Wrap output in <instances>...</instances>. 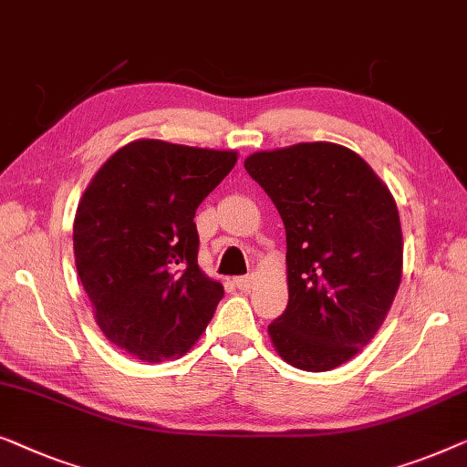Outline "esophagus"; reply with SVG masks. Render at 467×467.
<instances>
[{
    "mask_svg": "<svg viewBox=\"0 0 467 467\" xmlns=\"http://www.w3.org/2000/svg\"><path fill=\"white\" fill-rule=\"evenodd\" d=\"M254 275H245V277H236L234 279V284H236V287H239L241 292H249L254 287Z\"/></svg>",
    "mask_w": 467,
    "mask_h": 467,
    "instance_id": "1",
    "label": "esophagus"
}]
</instances>
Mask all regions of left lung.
Returning <instances> with one entry per match:
<instances>
[{
  "instance_id": "obj_1",
  "label": "left lung",
  "mask_w": 467,
  "mask_h": 467,
  "mask_svg": "<svg viewBox=\"0 0 467 467\" xmlns=\"http://www.w3.org/2000/svg\"><path fill=\"white\" fill-rule=\"evenodd\" d=\"M285 226L287 308L268 326L279 358L306 372L349 362L374 338L402 281L396 201L370 165L330 141L245 159Z\"/></svg>"
}]
</instances>
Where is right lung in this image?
<instances>
[{"label": "right lung", "mask_w": 467, "mask_h": 467, "mask_svg": "<svg viewBox=\"0 0 467 467\" xmlns=\"http://www.w3.org/2000/svg\"><path fill=\"white\" fill-rule=\"evenodd\" d=\"M234 150L135 140L109 156L74 220L78 277L103 337L141 362L190 351L224 296L199 266L194 213Z\"/></svg>", "instance_id": "right-lung-1"}]
</instances>
